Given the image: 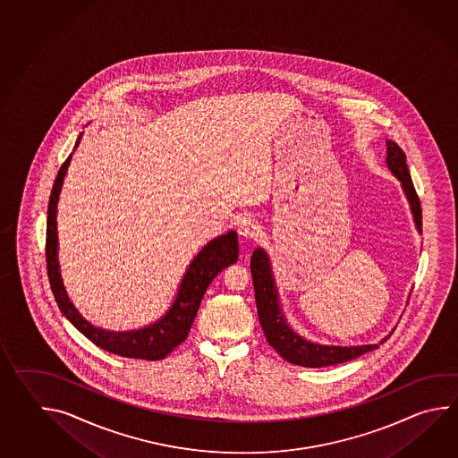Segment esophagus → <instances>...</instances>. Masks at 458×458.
<instances>
[{
    "mask_svg": "<svg viewBox=\"0 0 458 458\" xmlns=\"http://www.w3.org/2000/svg\"><path fill=\"white\" fill-rule=\"evenodd\" d=\"M238 234L240 238L248 240V242H256L261 236V228L251 218H243L238 225Z\"/></svg>",
    "mask_w": 458,
    "mask_h": 458,
    "instance_id": "obj_1",
    "label": "esophagus"
}]
</instances>
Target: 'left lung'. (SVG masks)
Returning a JSON list of instances; mask_svg holds the SVG:
<instances>
[{
  "label": "left lung",
  "instance_id": "8db88e82",
  "mask_svg": "<svg viewBox=\"0 0 458 458\" xmlns=\"http://www.w3.org/2000/svg\"><path fill=\"white\" fill-rule=\"evenodd\" d=\"M386 165L396 178L402 182L403 191L410 202L411 214L418 232H422V210H420V197L411 179L410 169L406 165V155L394 141L386 140ZM252 284H254V297L258 307V317L261 323L264 336L267 343L282 355L290 364L301 365V367H327V365L341 364L352 360L359 355L370 352L378 347V344L365 345H321L310 343L307 339L299 336L292 327L287 325L282 309H280L279 293L276 289V282L272 277L271 262L266 251L258 248L251 256ZM392 333L383 337V344Z\"/></svg>",
  "mask_w": 458,
  "mask_h": 458
}]
</instances>
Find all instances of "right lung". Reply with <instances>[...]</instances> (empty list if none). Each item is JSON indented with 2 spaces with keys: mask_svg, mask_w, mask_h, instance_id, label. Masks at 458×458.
Segmentation results:
<instances>
[{
  "mask_svg": "<svg viewBox=\"0 0 458 458\" xmlns=\"http://www.w3.org/2000/svg\"><path fill=\"white\" fill-rule=\"evenodd\" d=\"M81 135L76 139L75 148L80 145ZM72 161V155L65 159L62 168L58 169L55 182L50 192L47 208V238H46V259L50 287L54 292L56 305L68 318L73 327L83 333L84 336L104 351L113 354L145 360H161L178 347L186 339L191 327L194 323L199 305L206 293L207 287L215 279L218 272L232 266L238 259V236L236 232H228L207 243L202 251L197 254L194 261L189 264L184 277L179 284L178 295L171 309L157 323L135 331H106L88 323L66 295L60 266H58V236H56V204L65 179L66 169Z\"/></svg>",
  "mask_w": 458,
  "mask_h": 458,
  "instance_id": "1",
  "label": "right lung"
}]
</instances>
